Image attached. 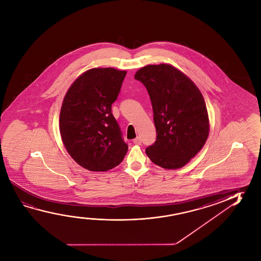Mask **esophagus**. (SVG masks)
I'll return each instance as SVG.
<instances>
[{"mask_svg": "<svg viewBox=\"0 0 261 261\" xmlns=\"http://www.w3.org/2000/svg\"><path fill=\"white\" fill-rule=\"evenodd\" d=\"M133 143H134L135 145H141V138L139 137H137V138L134 139Z\"/></svg>", "mask_w": 261, "mask_h": 261, "instance_id": "34e87169", "label": "esophagus"}]
</instances>
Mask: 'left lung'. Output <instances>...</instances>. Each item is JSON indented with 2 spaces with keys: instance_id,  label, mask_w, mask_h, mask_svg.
<instances>
[{
  "instance_id": "left-lung-1",
  "label": "left lung",
  "mask_w": 261,
  "mask_h": 261,
  "mask_svg": "<svg viewBox=\"0 0 261 261\" xmlns=\"http://www.w3.org/2000/svg\"><path fill=\"white\" fill-rule=\"evenodd\" d=\"M149 94L156 139L145 153L167 169L184 167L202 149L210 133L205 100L197 86L170 64L146 65L137 71Z\"/></svg>"
}]
</instances>
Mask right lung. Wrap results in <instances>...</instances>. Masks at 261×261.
<instances>
[{"label":"right lung","instance_id":"right-lung-1","mask_svg":"<svg viewBox=\"0 0 261 261\" xmlns=\"http://www.w3.org/2000/svg\"><path fill=\"white\" fill-rule=\"evenodd\" d=\"M126 72L93 68L70 86L61 107L62 140L73 160L90 171H107L123 161L128 145L112 114Z\"/></svg>","mask_w":261,"mask_h":261}]
</instances>
